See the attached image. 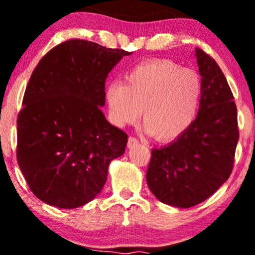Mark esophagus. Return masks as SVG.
Instances as JSON below:
<instances>
[{
  "instance_id": "1",
  "label": "esophagus",
  "mask_w": 255,
  "mask_h": 255,
  "mask_svg": "<svg viewBox=\"0 0 255 255\" xmlns=\"http://www.w3.org/2000/svg\"><path fill=\"white\" fill-rule=\"evenodd\" d=\"M137 144H139V140H137L136 137H134V136H130L129 139H128V144H127L128 148H130V147H134V146L137 145Z\"/></svg>"
}]
</instances>
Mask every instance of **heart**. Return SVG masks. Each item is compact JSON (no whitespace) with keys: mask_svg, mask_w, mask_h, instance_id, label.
Wrapping results in <instances>:
<instances>
[{"mask_svg":"<svg viewBox=\"0 0 255 255\" xmlns=\"http://www.w3.org/2000/svg\"><path fill=\"white\" fill-rule=\"evenodd\" d=\"M201 92L197 73L159 60L139 64L126 77V84L110 83L105 96L114 125L134 124L141 111L146 130L157 140L169 141L191 127Z\"/></svg>","mask_w":255,"mask_h":255,"instance_id":"heart-1","label":"heart"}]
</instances>
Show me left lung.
<instances>
[{
    "label": "left lung",
    "mask_w": 255,
    "mask_h": 255,
    "mask_svg": "<svg viewBox=\"0 0 255 255\" xmlns=\"http://www.w3.org/2000/svg\"><path fill=\"white\" fill-rule=\"evenodd\" d=\"M195 56L203 87L197 118L176 140L152 150L146 172L154 197L180 209L203 203L229 178L239 141L238 110L223 72L201 49Z\"/></svg>",
    "instance_id": "left-lung-1"
}]
</instances>
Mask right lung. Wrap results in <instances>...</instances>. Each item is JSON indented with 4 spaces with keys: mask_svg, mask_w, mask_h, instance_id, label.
I'll return each mask as SVG.
<instances>
[{
    "mask_svg": "<svg viewBox=\"0 0 255 255\" xmlns=\"http://www.w3.org/2000/svg\"><path fill=\"white\" fill-rule=\"evenodd\" d=\"M131 52L84 39L58 44L26 86L17 116L16 158L43 203L75 209L97 197L110 162L122 156L127 134L105 119V80Z\"/></svg>",
    "mask_w": 255,
    "mask_h": 255,
    "instance_id": "1",
    "label": "right lung"
}]
</instances>
